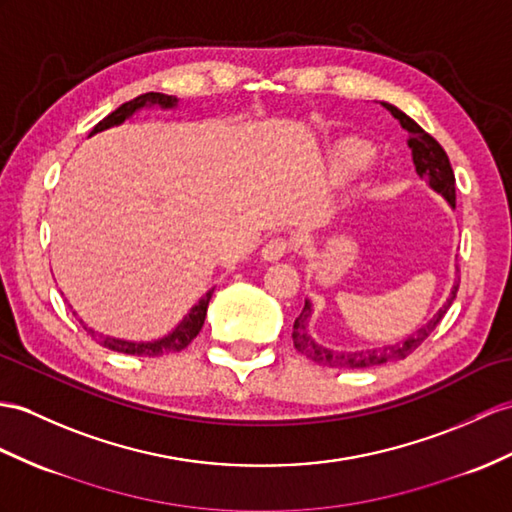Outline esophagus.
Listing matches in <instances>:
<instances>
[{
	"mask_svg": "<svg viewBox=\"0 0 512 512\" xmlns=\"http://www.w3.org/2000/svg\"><path fill=\"white\" fill-rule=\"evenodd\" d=\"M286 252H289V243L284 239H271L269 243H265V247L260 249V258L267 260V263H276Z\"/></svg>",
	"mask_w": 512,
	"mask_h": 512,
	"instance_id": "obj_1",
	"label": "esophagus"
}]
</instances>
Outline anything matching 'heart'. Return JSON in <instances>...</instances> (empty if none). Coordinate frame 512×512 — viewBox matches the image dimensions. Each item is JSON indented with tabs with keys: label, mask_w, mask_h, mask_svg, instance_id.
<instances>
[{
	"label": "heart",
	"mask_w": 512,
	"mask_h": 512,
	"mask_svg": "<svg viewBox=\"0 0 512 512\" xmlns=\"http://www.w3.org/2000/svg\"><path fill=\"white\" fill-rule=\"evenodd\" d=\"M373 162V152L365 145H339L332 149L326 162L321 165L319 171V182L326 186H343L347 182H352L358 178L360 173L369 169Z\"/></svg>",
	"instance_id": "obj_1"
}]
</instances>
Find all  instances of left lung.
<instances>
[{
  "instance_id": "8db88e82",
  "label": "left lung",
  "mask_w": 512,
  "mask_h": 512,
  "mask_svg": "<svg viewBox=\"0 0 512 512\" xmlns=\"http://www.w3.org/2000/svg\"><path fill=\"white\" fill-rule=\"evenodd\" d=\"M380 104L389 110L391 115L400 121V126L408 132L406 143L410 147V154H413V165H415L417 176L421 180H426L434 193H439L447 204L456 208V178L445 149L436 143L432 136L419 126V123L410 119L406 112H402L393 104H386V102H380ZM456 293H458V280H454L450 297H447V302L436 310V315L428 323H423L419 330L406 336L404 341L395 345H382V347H371V350H354V352L332 350V347L317 343L313 339V334H310V328H308V321L313 317V304L306 299L304 310L299 313V317L293 323L295 350L299 354H304L306 358L315 360L317 365L332 367V369H369L384 363H393V360H402L408 354H413L417 347L432 334V330L439 326L441 319L447 313V308L452 306Z\"/></svg>"
}]
</instances>
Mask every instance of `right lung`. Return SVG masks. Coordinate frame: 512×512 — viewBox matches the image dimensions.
I'll list each match as a JSON object with an SVG mask.
<instances>
[{"label":"right lung","instance_id":"obj_1","mask_svg":"<svg viewBox=\"0 0 512 512\" xmlns=\"http://www.w3.org/2000/svg\"><path fill=\"white\" fill-rule=\"evenodd\" d=\"M178 102H180L178 97H171V95H165V93L139 95V97H134L132 102L121 104L115 112H110L106 119L99 121L97 126L91 130L89 136H93L97 132H104L108 128H117V126H121V123H126L128 119H132L136 112H141V110H149V108L173 110V108H178ZM213 293H215V286L204 297H199V302L189 310V313L182 317L178 326L173 328L169 334L160 336V339L128 341V339H117V336L99 334V345H104L106 350L121 352V354H132V356H160V354H169V352H180L195 339L199 330H202L204 319H206V310H208V302H210V297H213ZM73 315H76V313H73ZM84 330L89 332L91 336L97 334L89 326H84Z\"/></svg>","mask_w":512,"mask_h":512}]
</instances>
